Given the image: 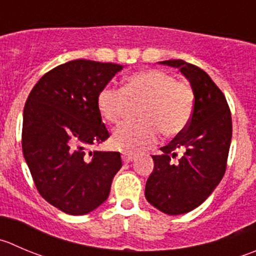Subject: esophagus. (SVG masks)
I'll return each mask as SVG.
<instances>
[{"instance_id": "1", "label": "esophagus", "mask_w": 256, "mask_h": 256, "mask_svg": "<svg viewBox=\"0 0 256 256\" xmlns=\"http://www.w3.org/2000/svg\"><path fill=\"white\" fill-rule=\"evenodd\" d=\"M138 156V152H135V151H128V152H124L122 154V160L124 162H130V161H132L134 158Z\"/></svg>"}]
</instances>
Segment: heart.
<instances>
[{
	"label": "heart",
	"mask_w": 256,
	"mask_h": 256,
	"mask_svg": "<svg viewBox=\"0 0 256 256\" xmlns=\"http://www.w3.org/2000/svg\"><path fill=\"white\" fill-rule=\"evenodd\" d=\"M140 120L121 124L112 132V144L122 151L155 142L161 131L166 138L178 136L190 124L195 94L190 85L178 82L164 71L145 70L131 74L122 88L105 86L96 98L101 118L110 124L120 121L130 104H138Z\"/></svg>",
	"instance_id": "1"
}]
</instances>
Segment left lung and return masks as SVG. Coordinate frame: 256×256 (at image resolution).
I'll use <instances>...</instances> for the list:
<instances>
[{"instance_id": "1", "label": "left lung", "mask_w": 256, "mask_h": 256, "mask_svg": "<svg viewBox=\"0 0 256 256\" xmlns=\"http://www.w3.org/2000/svg\"><path fill=\"white\" fill-rule=\"evenodd\" d=\"M178 68L195 94V108L188 128L161 155H151L154 170L145 186V198L168 215L196 209L216 188L226 168L232 142V114L226 98L204 70L182 60L160 61ZM183 154L178 162L172 158Z\"/></svg>"}]
</instances>
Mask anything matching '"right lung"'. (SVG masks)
I'll use <instances>...</instances> for the list:
<instances>
[{"instance_id": "right-lung-1", "label": "right lung", "mask_w": 256, "mask_h": 256, "mask_svg": "<svg viewBox=\"0 0 256 256\" xmlns=\"http://www.w3.org/2000/svg\"><path fill=\"white\" fill-rule=\"evenodd\" d=\"M124 66L75 60L52 68L27 98L22 151L41 196L61 212L85 215L108 200L120 152L86 151L108 138L96 98Z\"/></svg>"}]
</instances>
